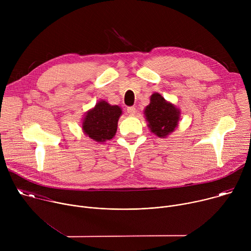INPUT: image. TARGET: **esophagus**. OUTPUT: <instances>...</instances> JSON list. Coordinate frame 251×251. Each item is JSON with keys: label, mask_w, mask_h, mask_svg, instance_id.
<instances>
[{"label": "esophagus", "mask_w": 251, "mask_h": 251, "mask_svg": "<svg viewBox=\"0 0 251 251\" xmlns=\"http://www.w3.org/2000/svg\"><path fill=\"white\" fill-rule=\"evenodd\" d=\"M127 112L130 114V115H134L136 113V108L134 106H130L127 108Z\"/></svg>", "instance_id": "obj_1"}]
</instances>
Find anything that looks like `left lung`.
Returning a JSON list of instances; mask_svg holds the SVG:
<instances>
[{"label": "left lung", "mask_w": 251, "mask_h": 251, "mask_svg": "<svg viewBox=\"0 0 251 251\" xmlns=\"http://www.w3.org/2000/svg\"><path fill=\"white\" fill-rule=\"evenodd\" d=\"M146 119L151 131L158 137H166L175 130L180 118V111L167 102L162 95L154 93L151 96L150 104L145 109Z\"/></svg>", "instance_id": "1"}]
</instances>
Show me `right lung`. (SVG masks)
I'll return each mask as SVG.
<instances>
[{"instance_id": "right-lung-1", "label": "right lung", "mask_w": 251, "mask_h": 251, "mask_svg": "<svg viewBox=\"0 0 251 251\" xmlns=\"http://www.w3.org/2000/svg\"><path fill=\"white\" fill-rule=\"evenodd\" d=\"M121 114L119 106L99 101L93 109L86 113L82 129L88 137L97 142L111 140L117 131V123Z\"/></svg>"}]
</instances>
